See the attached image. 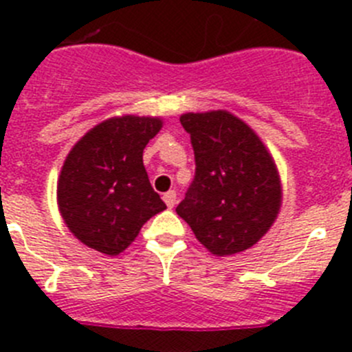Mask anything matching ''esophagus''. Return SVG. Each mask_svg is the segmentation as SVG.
I'll list each match as a JSON object with an SVG mask.
<instances>
[{"label": "esophagus", "instance_id": "34e87169", "mask_svg": "<svg viewBox=\"0 0 352 352\" xmlns=\"http://www.w3.org/2000/svg\"><path fill=\"white\" fill-rule=\"evenodd\" d=\"M164 203L167 204V208H174V204H176V192H166V194H164Z\"/></svg>", "mask_w": 352, "mask_h": 352}]
</instances>
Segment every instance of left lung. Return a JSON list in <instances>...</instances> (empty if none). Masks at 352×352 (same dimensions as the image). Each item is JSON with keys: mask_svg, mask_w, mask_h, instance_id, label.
I'll return each instance as SVG.
<instances>
[{"mask_svg": "<svg viewBox=\"0 0 352 352\" xmlns=\"http://www.w3.org/2000/svg\"><path fill=\"white\" fill-rule=\"evenodd\" d=\"M195 174L176 213L214 256L256 245L280 210L278 173L254 130L226 111L183 114Z\"/></svg>", "mask_w": 352, "mask_h": 352, "instance_id": "obj_1", "label": "left lung"}]
</instances>
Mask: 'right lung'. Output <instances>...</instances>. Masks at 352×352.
Wrapping results in <instances>:
<instances>
[{"mask_svg": "<svg viewBox=\"0 0 352 352\" xmlns=\"http://www.w3.org/2000/svg\"><path fill=\"white\" fill-rule=\"evenodd\" d=\"M160 129L158 118H113L72 148L58 182V204L84 245L118 256L166 210L142 164L146 144Z\"/></svg>", "mask_w": 352, "mask_h": 352, "instance_id": "add662e5", "label": "right lung"}]
</instances>
